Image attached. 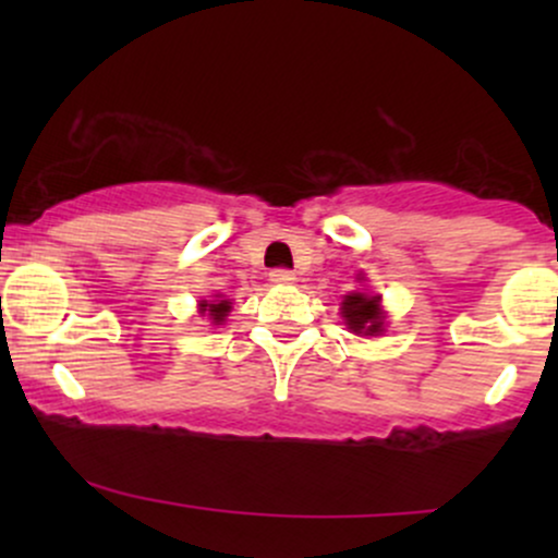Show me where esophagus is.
Here are the masks:
<instances>
[{
    "mask_svg": "<svg viewBox=\"0 0 558 558\" xmlns=\"http://www.w3.org/2000/svg\"><path fill=\"white\" fill-rule=\"evenodd\" d=\"M293 280H296V275H293L291 270H272L270 272V283H275V286H288V283H293Z\"/></svg>",
    "mask_w": 558,
    "mask_h": 558,
    "instance_id": "1",
    "label": "esophagus"
}]
</instances>
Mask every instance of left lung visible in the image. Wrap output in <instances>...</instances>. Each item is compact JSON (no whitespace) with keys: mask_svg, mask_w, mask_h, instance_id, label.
Returning a JSON list of instances; mask_svg holds the SVG:
<instances>
[{"mask_svg":"<svg viewBox=\"0 0 558 558\" xmlns=\"http://www.w3.org/2000/svg\"><path fill=\"white\" fill-rule=\"evenodd\" d=\"M341 317L356 336H380L386 330V312L380 306V296H369L364 291L343 296Z\"/></svg>","mask_w":558,"mask_h":558,"instance_id":"1","label":"left lung"}]
</instances>
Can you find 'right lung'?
Here are the masks:
<instances>
[{
    "label": "right lung",
    "mask_w": 558,
    "mask_h": 558,
    "mask_svg": "<svg viewBox=\"0 0 558 558\" xmlns=\"http://www.w3.org/2000/svg\"><path fill=\"white\" fill-rule=\"evenodd\" d=\"M198 312L213 319V325H222L230 312V301L222 296H217L215 301H202V304H198Z\"/></svg>",
    "instance_id": "obj_1"
}]
</instances>
